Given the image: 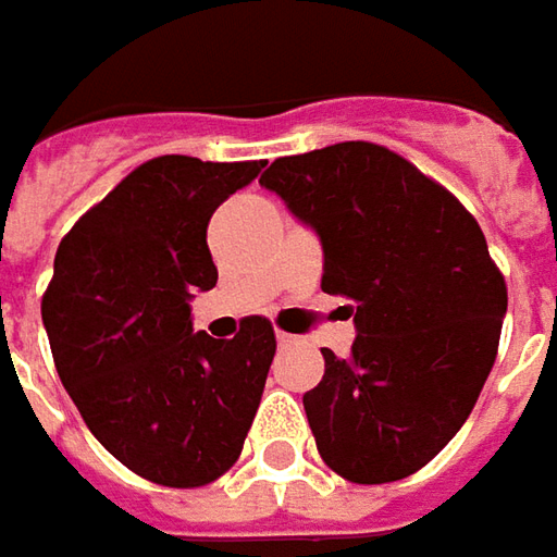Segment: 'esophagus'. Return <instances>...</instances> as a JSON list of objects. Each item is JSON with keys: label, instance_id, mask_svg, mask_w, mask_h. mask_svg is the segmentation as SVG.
I'll return each mask as SVG.
<instances>
[{"label": "esophagus", "instance_id": "obj_1", "mask_svg": "<svg viewBox=\"0 0 557 557\" xmlns=\"http://www.w3.org/2000/svg\"><path fill=\"white\" fill-rule=\"evenodd\" d=\"M293 342H298V338L289 336V333H277V345H280V348H286V345H293Z\"/></svg>", "mask_w": 557, "mask_h": 557}]
</instances>
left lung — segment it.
<instances>
[{
	"label": "left lung",
	"mask_w": 557,
	"mask_h": 557,
	"mask_svg": "<svg viewBox=\"0 0 557 557\" xmlns=\"http://www.w3.org/2000/svg\"><path fill=\"white\" fill-rule=\"evenodd\" d=\"M323 246V293L355 317L351 355L323 348L305 394L330 469L400 481L453 441L487 382L508 296L466 206L370 141L283 157L261 175Z\"/></svg>",
	"instance_id": "8db88e82"
}]
</instances>
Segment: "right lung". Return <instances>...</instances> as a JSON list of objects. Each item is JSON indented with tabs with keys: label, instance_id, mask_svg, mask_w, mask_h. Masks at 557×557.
<instances>
[{
	"label": "right lung",
	"instance_id": "add662e5",
	"mask_svg": "<svg viewBox=\"0 0 557 557\" xmlns=\"http://www.w3.org/2000/svg\"><path fill=\"white\" fill-rule=\"evenodd\" d=\"M264 163L157 157L73 224L42 323L88 432L163 487H202L237 462L277 351L264 317L234 338L194 333L190 298L215 286L212 212Z\"/></svg>",
	"mask_w": 557,
	"mask_h": 557
}]
</instances>
